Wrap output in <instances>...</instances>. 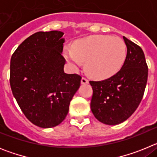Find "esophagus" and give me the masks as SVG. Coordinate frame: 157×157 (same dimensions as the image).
Segmentation results:
<instances>
[{"label":"esophagus","mask_w":157,"mask_h":157,"mask_svg":"<svg viewBox=\"0 0 157 157\" xmlns=\"http://www.w3.org/2000/svg\"><path fill=\"white\" fill-rule=\"evenodd\" d=\"M81 82H82V84H87V83H89V80L87 79L86 78L82 77L81 79Z\"/></svg>","instance_id":"obj_1"}]
</instances>
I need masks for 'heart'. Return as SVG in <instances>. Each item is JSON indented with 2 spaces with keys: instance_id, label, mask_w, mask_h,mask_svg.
Segmentation results:
<instances>
[{
  "instance_id": "1",
  "label": "heart",
  "mask_w": 157,
  "mask_h": 157,
  "mask_svg": "<svg viewBox=\"0 0 157 157\" xmlns=\"http://www.w3.org/2000/svg\"><path fill=\"white\" fill-rule=\"evenodd\" d=\"M64 55L75 68L86 62L90 75L105 79L120 70L127 56V46L119 37L93 35L76 41L73 49L65 48Z\"/></svg>"
}]
</instances>
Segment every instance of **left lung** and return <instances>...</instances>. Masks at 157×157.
Wrapping results in <instances>:
<instances>
[{"label": "left lung", "instance_id": "1", "mask_svg": "<svg viewBox=\"0 0 157 157\" xmlns=\"http://www.w3.org/2000/svg\"><path fill=\"white\" fill-rule=\"evenodd\" d=\"M127 56L119 71L102 81H90L93 88L90 108L98 120L107 125L123 123L135 112L143 98L148 66L140 46L123 36Z\"/></svg>", "mask_w": 157, "mask_h": 157}]
</instances>
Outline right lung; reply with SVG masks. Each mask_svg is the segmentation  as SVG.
Returning <instances> with one entry per match:
<instances>
[{
  "label": "right lung",
  "instance_id": "1",
  "mask_svg": "<svg viewBox=\"0 0 157 157\" xmlns=\"http://www.w3.org/2000/svg\"><path fill=\"white\" fill-rule=\"evenodd\" d=\"M63 33L39 31L19 45L10 63V86L14 98L33 124L50 128L67 115L82 77L63 71Z\"/></svg>",
  "mask_w": 157,
  "mask_h": 157
}]
</instances>
